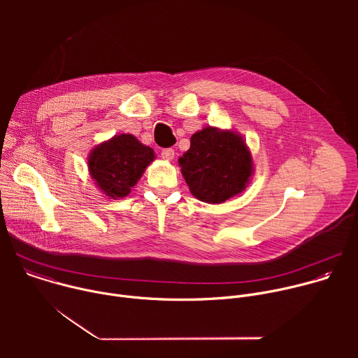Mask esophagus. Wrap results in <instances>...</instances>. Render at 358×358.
<instances>
[{"label":"esophagus","instance_id":"esophagus-1","mask_svg":"<svg viewBox=\"0 0 358 358\" xmlns=\"http://www.w3.org/2000/svg\"><path fill=\"white\" fill-rule=\"evenodd\" d=\"M174 150L173 148H163L162 150V157L166 160H173L174 159Z\"/></svg>","mask_w":358,"mask_h":358}]
</instances>
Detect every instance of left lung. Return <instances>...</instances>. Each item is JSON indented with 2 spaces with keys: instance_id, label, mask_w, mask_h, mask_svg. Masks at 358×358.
I'll list each match as a JSON object with an SVG mask.
<instances>
[{
  "instance_id": "left-lung-1",
  "label": "left lung",
  "mask_w": 358,
  "mask_h": 358,
  "mask_svg": "<svg viewBox=\"0 0 358 358\" xmlns=\"http://www.w3.org/2000/svg\"><path fill=\"white\" fill-rule=\"evenodd\" d=\"M178 163L192 195L210 203L242 192L252 173L250 152L242 138L213 127L192 134L189 150Z\"/></svg>"
}]
</instances>
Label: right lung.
I'll use <instances>...</instances> for the list:
<instances>
[{"label": "right lung", "instance_id": "obj_1", "mask_svg": "<svg viewBox=\"0 0 358 358\" xmlns=\"http://www.w3.org/2000/svg\"><path fill=\"white\" fill-rule=\"evenodd\" d=\"M152 160V148L143 145L131 134H120L92 151L89 170L108 196L122 198L130 194Z\"/></svg>", "mask_w": 358, "mask_h": 358}]
</instances>
